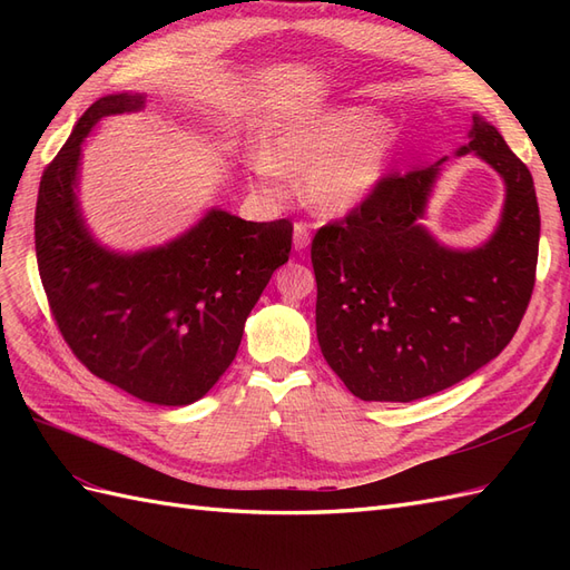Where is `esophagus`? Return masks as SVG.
Returning a JSON list of instances; mask_svg holds the SVG:
<instances>
[{
  "label": "esophagus",
  "mask_w": 570,
  "mask_h": 570,
  "mask_svg": "<svg viewBox=\"0 0 570 570\" xmlns=\"http://www.w3.org/2000/svg\"><path fill=\"white\" fill-rule=\"evenodd\" d=\"M308 243H312V230H308L306 223L297 220L295 230H292V245H295L297 252H302V249L308 247Z\"/></svg>",
  "instance_id": "esophagus-1"
}]
</instances>
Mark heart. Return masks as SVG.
<instances>
[{
    "label": "heart",
    "mask_w": 570,
    "mask_h": 570,
    "mask_svg": "<svg viewBox=\"0 0 570 570\" xmlns=\"http://www.w3.org/2000/svg\"><path fill=\"white\" fill-rule=\"evenodd\" d=\"M394 140L392 126L361 107L295 116L273 128L266 151L249 159L252 183L262 195L281 197L287 174H304V197L314 209L350 214L383 183Z\"/></svg>",
    "instance_id": "b5f03b06"
}]
</instances>
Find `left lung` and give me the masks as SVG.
<instances>
[{
    "label": "left lung",
    "instance_id": "obj_1",
    "mask_svg": "<svg viewBox=\"0 0 570 570\" xmlns=\"http://www.w3.org/2000/svg\"><path fill=\"white\" fill-rule=\"evenodd\" d=\"M469 145L507 185L494 235L450 249L421 218L440 164L390 174L312 243L316 335L340 381L364 402L442 392L502 352L528 308L540 247V206L528 166L494 126L473 116Z\"/></svg>",
    "mask_w": 570,
    "mask_h": 570
}]
</instances>
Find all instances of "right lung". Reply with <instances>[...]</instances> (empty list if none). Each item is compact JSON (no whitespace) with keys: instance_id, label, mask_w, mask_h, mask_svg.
Wrapping results in <instances>:
<instances>
[{"instance_id":"right-lung-1","label":"right lung","mask_w":570,"mask_h":570,"mask_svg":"<svg viewBox=\"0 0 570 570\" xmlns=\"http://www.w3.org/2000/svg\"><path fill=\"white\" fill-rule=\"evenodd\" d=\"M109 95L80 116L40 180L36 252L59 331L80 364L137 400L193 404L226 373L245 321L292 249V223L212 209L174 243L116 254L95 243L76 197L80 145L105 116L142 109Z\"/></svg>"}]
</instances>
